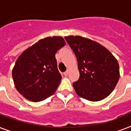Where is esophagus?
<instances>
[{"mask_svg":"<svg viewBox=\"0 0 131 131\" xmlns=\"http://www.w3.org/2000/svg\"><path fill=\"white\" fill-rule=\"evenodd\" d=\"M68 74H69V70H67L65 72H64V75H68Z\"/></svg>","mask_w":131,"mask_h":131,"instance_id":"esophagus-1","label":"esophagus"}]
</instances>
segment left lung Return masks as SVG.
Instances as JSON below:
<instances>
[{
  "label": "left lung",
  "instance_id": "left-lung-1",
  "mask_svg": "<svg viewBox=\"0 0 131 131\" xmlns=\"http://www.w3.org/2000/svg\"><path fill=\"white\" fill-rule=\"evenodd\" d=\"M64 39L78 60L80 78L73 84L76 93L90 101L107 97L120 78L116 58L105 47L92 40L80 36Z\"/></svg>",
  "mask_w": 131,
  "mask_h": 131
}]
</instances>
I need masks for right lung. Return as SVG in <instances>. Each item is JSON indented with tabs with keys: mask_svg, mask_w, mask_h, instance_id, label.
<instances>
[{
	"mask_svg": "<svg viewBox=\"0 0 131 131\" xmlns=\"http://www.w3.org/2000/svg\"><path fill=\"white\" fill-rule=\"evenodd\" d=\"M64 45L61 37H47L19 56L12 76L16 89L24 97L38 102L55 92L62 79L55 54Z\"/></svg>",
	"mask_w": 131,
	"mask_h": 131,
	"instance_id": "obj_1",
	"label": "right lung"
}]
</instances>
